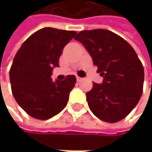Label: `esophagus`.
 <instances>
[{
  "label": "esophagus",
  "mask_w": 152,
  "mask_h": 152,
  "mask_svg": "<svg viewBox=\"0 0 152 152\" xmlns=\"http://www.w3.org/2000/svg\"><path fill=\"white\" fill-rule=\"evenodd\" d=\"M82 79H83L82 77H77V80L78 82H79V81H81Z\"/></svg>",
  "instance_id": "esophagus-1"
}]
</instances>
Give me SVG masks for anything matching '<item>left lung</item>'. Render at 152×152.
Masks as SVG:
<instances>
[{
	"mask_svg": "<svg viewBox=\"0 0 152 152\" xmlns=\"http://www.w3.org/2000/svg\"><path fill=\"white\" fill-rule=\"evenodd\" d=\"M75 39L92 57L102 84L93 83L86 101L93 114L109 123L127 117L140 101L144 68L135 50L119 35L104 29L81 31Z\"/></svg>",
	"mask_w": 152,
	"mask_h": 152,
	"instance_id": "obj_1",
	"label": "left lung"
}]
</instances>
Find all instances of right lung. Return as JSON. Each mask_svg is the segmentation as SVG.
Wrapping results in <instances>:
<instances>
[{
    "instance_id": "obj_1",
    "label": "right lung",
    "mask_w": 152,
    "mask_h": 152,
    "mask_svg": "<svg viewBox=\"0 0 152 152\" xmlns=\"http://www.w3.org/2000/svg\"><path fill=\"white\" fill-rule=\"evenodd\" d=\"M77 34L75 31L45 27L25 40L16 53L10 70L12 92L16 102L38 119H48L66 107L77 78L52 80L54 67L59 66L63 49Z\"/></svg>"
}]
</instances>
